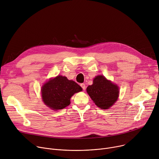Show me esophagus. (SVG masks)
Segmentation results:
<instances>
[{
  "label": "esophagus",
  "mask_w": 159,
  "mask_h": 159,
  "mask_svg": "<svg viewBox=\"0 0 159 159\" xmlns=\"http://www.w3.org/2000/svg\"><path fill=\"white\" fill-rule=\"evenodd\" d=\"M80 86L81 87V88L83 89V90H85V89H86V86H85V84L84 83L80 84Z\"/></svg>",
  "instance_id": "1"
}]
</instances>
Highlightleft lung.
Returning a JSON list of instances; mask_svg holds the SVG:
<instances>
[{"label": "left lung", "instance_id": "obj_1", "mask_svg": "<svg viewBox=\"0 0 159 159\" xmlns=\"http://www.w3.org/2000/svg\"><path fill=\"white\" fill-rule=\"evenodd\" d=\"M87 92L97 106L107 109L117 101L119 87L104 76L99 75L93 79V84L87 88Z\"/></svg>", "mask_w": 159, "mask_h": 159}]
</instances>
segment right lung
Here are the masks:
<instances>
[{
  "label": "right lung",
  "mask_w": 159,
  "mask_h": 159,
  "mask_svg": "<svg viewBox=\"0 0 159 159\" xmlns=\"http://www.w3.org/2000/svg\"><path fill=\"white\" fill-rule=\"evenodd\" d=\"M82 91V88L67 77L57 76L46 81L42 87L41 95L44 103L53 110L62 109L68 106L71 97Z\"/></svg>",
  "instance_id": "obj_1"
}]
</instances>
